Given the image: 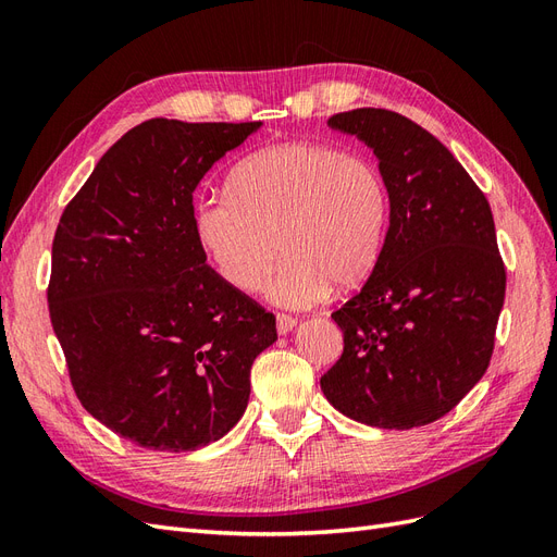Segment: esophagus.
<instances>
[{
  "label": "esophagus",
  "mask_w": 557,
  "mask_h": 557,
  "mask_svg": "<svg viewBox=\"0 0 557 557\" xmlns=\"http://www.w3.org/2000/svg\"><path fill=\"white\" fill-rule=\"evenodd\" d=\"M295 327H297V318L285 315V313H278V315H276V330H278V334H288V332H293Z\"/></svg>",
  "instance_id": "esophagus-1"
}]
</instances>
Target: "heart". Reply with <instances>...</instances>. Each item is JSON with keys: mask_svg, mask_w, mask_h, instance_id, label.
<instances>
[{"mask_svg": "<svg viewBox=\"0 0 557 557\" xmlns=\"http://www.w3.org/2000/svg\"><path fill=\"white\" fill-rule=\"evenodd\" d=\"M387 211L372 160L330 144L288 141L234 166L227 193L197 201L193 225L215 272L242 293L258 288L283 248L288 258L264 295L276 307L309 309L332 283L350 290L374 272Z\"/></svg>", "mask_w": 557, "mask_h": 557, "instance_id": "obj_1", "label": "heart"}]
</instances>
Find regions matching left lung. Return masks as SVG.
Segmentation results:
<instances>
[{
  "instance_id": "left-lung-1",
  "label": "left lung",
  "mask_w": 557,
  "mask_h": 557,
  "mask_svg": "<svg viewBox=\"0 0 557 557\" xmlns=\"http://www.w3.org/2000/svg\"><path fill=\"white\" fill-rule=\"evenodd\" d=\"M327 125L374 150L391 225L372 276L332 313L344 352L320 387L364 425L434 423L481 381L495 348L507 272L491 205L450 150L409 117L352 109Z\"/></svg>"
}]
</instances>
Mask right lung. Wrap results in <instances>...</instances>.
I'll return each mask as SVG.
<instances>
[{"mask_svg":"<svg viewBox=\"0 0 557 557\" xmlns=\"http://www.w3.org/2000/svg\"><path fill=\"white\" fill-rule=\"evenodd\" d=\"M262 123L153 117L123 134L66 205L48 311L86 411L137 446H209L248 407L276 318L207 264L193 193Z\"/></svg>","mask_w":557,"mask_h":557,"instance_id":"add662e5","label":"right lung"}]
</instances>
